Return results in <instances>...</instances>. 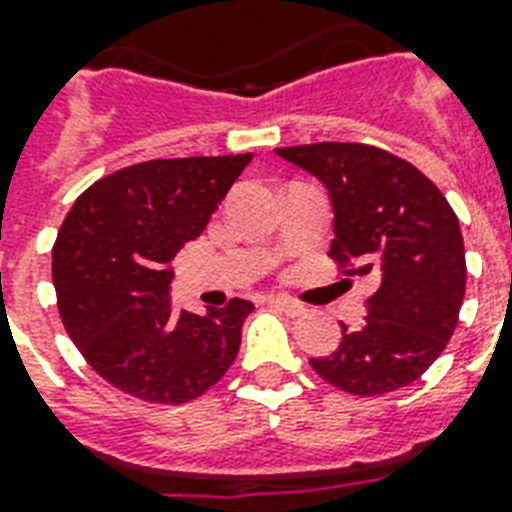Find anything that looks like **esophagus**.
<instances>
[{"label":"esophagus","instance_id":"1","mask_svg":"<svg viewBox=\"0 0 512 512\" xmlns=\"http://www.w3.org/2000/svg\"><path fill=\"white\" fill-rule=\"evenodd\" d=\"M268 305L279 308L281 313H287V316H292V319H295V316H303V313H305L303 305L297 303V300H292V297H287V295L268 297Z\"/></svg>","mask_w":512,"mask_h":512}]
</instances>
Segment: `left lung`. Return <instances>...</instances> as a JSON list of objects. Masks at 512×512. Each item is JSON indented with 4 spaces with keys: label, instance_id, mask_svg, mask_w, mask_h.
I'll use <instances>...</instances> for the list:
<instances>
[{
    "label": "left lung",
    "instance_id": "obj_1",
    "mask_svg": "<svg viewBox=\"0 0 512 512\" xmlns=\"http://www.w3.org/2000/svg\"><path fill=\"white\" fill-rule=\"evenodd\" d=\"M319 177L332 201L337 263L372 276L358 329L342 324L335 353L311 366L353 396H382L414 382L452 337L465 297V247L454 209L417 167L364 143L276 148Z\"/></svg>",
    "mask_w": 512,
    "mask_h": 512
}]
</instances>
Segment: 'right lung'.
Segmentation results:
<instances>
[{"label": "right lung", "instance_id": "right-lung-1", "mask_svg": "<svg viewBox=\"0 0 512 512\" xmlns=\"http://www.w3.org/2000/svg\"><path fill=\"white\" fill-rule=\"evenodd\" d=\"M252 154L132 164L74 201L52 247V284L68 337L87 364L154 404H185L239 353L255 305L233 297L204 316L175 311L172 257L199 239Z\"/></svg>", "mask_w": 512, "mask_h": 512}]
</instances>
